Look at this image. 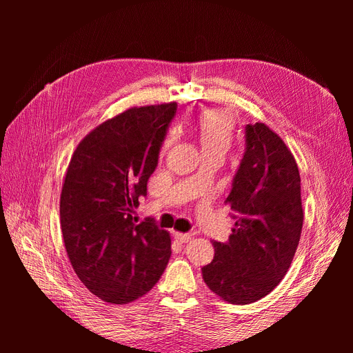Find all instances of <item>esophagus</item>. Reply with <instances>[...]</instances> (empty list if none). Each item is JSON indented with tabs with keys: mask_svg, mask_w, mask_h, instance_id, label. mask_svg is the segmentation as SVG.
I'll return each mask as SVG.
<instances>
[{
	"mask_svg": "<svg viewBox=\"0 0 353 353\" xmlns=\"http://www.w3.org/2000/svg\"><path fill=\"white\" fill-rule=\"evenodd\" d=\"M174 237L179 243H188L191 240L190 234H184V232H174Z\"/></svg>",
	"mask_w": 353,
	"mask_h": 353,
	"instance_id": "esophagus-1",
	"label": "esophagus"
}]
</instances>
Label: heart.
<instances>
[{"instance_id": "obj_1", "label": "heart", "mask_w": 353, "mask_h": 353, "mask_svg": "<svg viewBox=\"0 0 353 353\" xmlns=\"http://www.w3.org/2000/svg\"><path fill=\"white\" fill-rule=\"evenodd\" d=\"M197 134L203 150H219L227 153L234 140V121L225 110L210 109L200 113ZM176 140V130H170L165 138L162 150H169Z\"/></svg>"}]
</instances>
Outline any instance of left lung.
Here are the masks:
<instances>
[{
	"mask_svg": "<svg viewBox=\"0 0 353 353\" xmlns=\"http://www.w3.org/2000/svg\"><path fill=\"white\" fill-rule=\"evenodd\" d=\"M225 203L236 223L228 241H213L215 256L201 274L223 301L248 305L280 284L303 225L297 163L265 123L245 126V152Z\"/></svg>",
	"mask_w": 353,
	"mask_h": 353,
	"instance_id": "left-lung-1",
	"label": "left lung"
}]
</instances>
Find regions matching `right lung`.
I'll return each instance as SVG.
<instances>
[{
	"instance_id": "1",
	"label": "right lung",
	"mask_w": 353,
	"mask_h": 353,
	"mask_svg": "<svg viewBox=\"0 0 353 353\" xmlns=\"http://www.w3.org/2000/svg\"><path fill=\"white\" fill-rule=\"evenodd\" d=\"M176 103L131 108L100 123L73 152L60 194V225L78 279L101 301L125 305L154 287L170 236L132 213L147 194Z\"/></svg>"
}]
</instances>
